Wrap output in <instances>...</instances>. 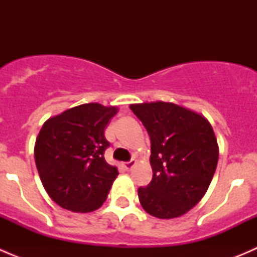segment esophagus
Wrapping results in <instances>:
<instances>
[{
  "label": "esophagus",
  "mask_w": 257,
  "mask_h": 257,
  "mask_svg": "<svg viewBox=\"0 0 257 257\" xmlns=\"http://www.w3.org/2000/svg\"><path fill=\"white\" fill-rule=\"evenodd\" d=\"M136 164H137V162H136V160H134V159H132L131 162H128V163H124V164H123V167L125 168L126 170H132V168H133L134 165H136Z\"/></svg>",
  "instance_id": "1"
}]
</instances>
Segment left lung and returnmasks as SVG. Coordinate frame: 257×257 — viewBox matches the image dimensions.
Masks as SVG:
<instances>
[{
	"mask_svg": "<svg viewBox=\"0 0 257 257\" xmlns=\"http://www.w3.org/2000/svg\"><path fill=\"white\" fill-rule=\"evenodd\" d=\"M142 120L152 143L153 179L138 189L139 201L158 219L186 214L203 199L219 159V145L210 121L172 102L129 105Z\"/></svg>",
	"mask_w": 257,
	"mask_h": 257,
	"instance_id": "left-lung-1",
	"label": "left lung"
}]
</instances>
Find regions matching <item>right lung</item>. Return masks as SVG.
Returning a JSON list of instances; mask_svg holds the SVG:
<instances>
[{"mask_svg": "<svg viewBox=\"0 0 257 257\" xmlns=\"http://www.w3.org/2000/svg\"><path fill=\"white\" fill-rule=\"evenodd\" d=\"M118 108L85 103L45 121L35 144V160L43 188L61 208L90 212L107 200L116 167L108 164L104 137Z\"/></svg>", "mask_w": 257, "mask_h": 257, "instance_id": "1", "label": "right lung"}]
</instances>
